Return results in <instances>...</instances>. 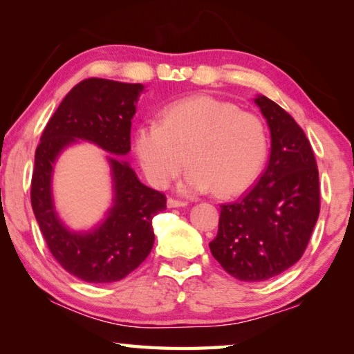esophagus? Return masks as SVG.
Listing matches in <instances>:
<instances>
[{
  "instance_id": "obj_1",
  "label": "esophagus",
  "mask_w": 354,
  "mask_h": 354,
  "mask_svg": "<svg viewBox=\"0 0 354 354\" xmlns=\"http://www.w3.org/2000/svg\"><path fill=\"white\" fill-rule=\"evenodd\" d=\"M167 206H169V207H184V206H187V201L169 198V200H167Z\"/></svg>"
}]
</instances>
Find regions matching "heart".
<instances>
[{
  "label": "heart",
  "mask_w": 354,
  "mask_h": 354,
  "mask_svg": "<svg viewBox=\"0 0 354 354\" xmlns=\"http://www.w3.org/2000/svg\"><path fill=\"white\" fill-rule=\"evenodd\" d=\"M134 149L149 184L164 189L185 165V194L214 189L231 196L253 184L267 159V133L253 113L212 97H190L164 107L160 123L134 133Z\"/></svg>",
  "instance_id": "b5f03b06"
}]
</instances>
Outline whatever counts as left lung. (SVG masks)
<instances>
[{"instance_id": "1", "label": "left lung", "mask_w": 354, "mask_h": 354, "mask_svg": "<svg viewBox=\"0 0 354 354\" xmlns=\"http://www.w3.org/2000/svg\"><path fill=\"white\" fill-rule=\"evenodd\" d=\"M272 136L270 159L242 198L220 206L211 253L236 279L257 283L283 273L306 250L320 212L319 170L304 131L283 107L254 98Z\"/></svg>"}]
</instances>
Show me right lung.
<instances>
[{"label":"right lung","mask_w":354,"mask_h":354,"mask_svg":"<svg viewBox=\"0 0 354 354\" xmlns=\"http://www.w3.org/2000/svg\"><path fill=\"white\" fill-rule=\"evenodd\" d=\"M142 92V84L101 77L81 81L65 95L35 149L31 181L35 220L55 259L86 283H113L134 272L153 248V217L167 207L165 195L142 184L127 160L118 158L131 149V120ZM77 140L95 142L114 154L108 156L114 183L113 206L91 232L68 230L52 201L55 159Z\"/></svg>","instance_id":"add662e5"}]
</instances>
